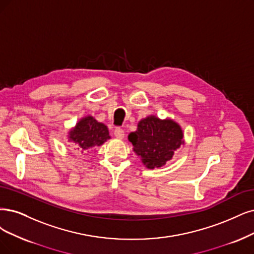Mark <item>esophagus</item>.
<instances>
[{
  "label": "esophagus",
  "instance_id": "1",
  "mask_svg": "<svg viewBox=\"0 0 254 254\" xmlns=\"http://www.w3.org/2000/svg\"><path fill=\"white\" fill-rule=\"evenodd\" d=\"M114 135H115V137L118 138V139H124V138H125V130L122 129V128H120V127H117V128L115 129Z\"/></svg>",
  "mask_w": 254,
  "mask_h": 254
}]
</instances>
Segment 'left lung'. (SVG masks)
I'll list each match as a JSON object with an SVG mask.
<instances>
[{
  "mask_svg": "<svg viewBox=\"0 0 254 254\" xmlns=\"http://www.w3.org/2000/svg\"><path fill=\"white\" fill-rule=\"evenodd\" d=\"M128 140L136 155L149 170L165 165L184 144L183 130L176 121L154 115L140 120L135 132L129 133Z\"/></svg>",
  "mask_w": 254,
  "mask_h": 254,
  "instance_id": "obj_1",
  "label": "left lung"
}]
</instances>
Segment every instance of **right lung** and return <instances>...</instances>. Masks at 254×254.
Instances as JSON below:
<instances>
[{"mask_svg": "<svg viewBox=\"0 0 254 254\" xmlns=\"http://www.w3.org/2000/svg\"><path fill=\"white\" fill-rule=\"evenodd\" d=\"M68 134L69 141L77 149L80 148L82 153L89 148L102 145L111 138L107 126L90 115L81 118Z\"/></svg>", "mask_w": 254, "mask_h": 254, "instance_id": "right-lung-1", "label": "right lung"}]
</instances>
